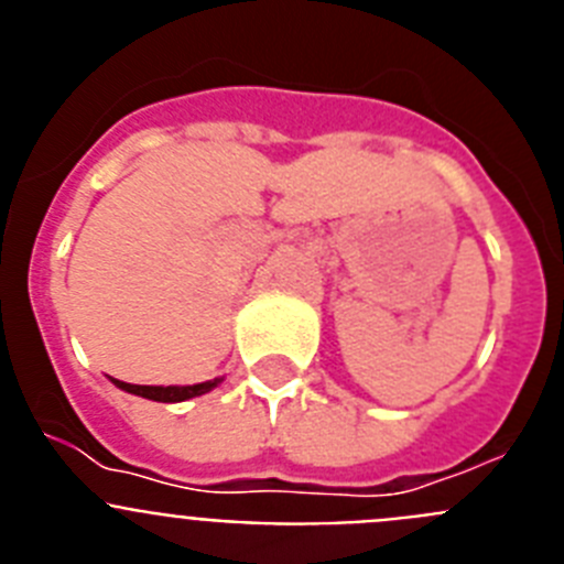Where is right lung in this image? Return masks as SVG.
<instances>
[{
    "label": "right lung",
    "instance_id": "add662e5",
    "mask_svg": "<svg viewBox=\"0 0 564 564\" xmlns=\"http://www.w3.org/2000/svg\"><path fill=\"white\" fill-rule=\"evenodd\" d=\"M223 378H214V381L206 383H192V387H141V383H127L112 378L115 387H121V390L132 392V395L149 398V401H161V403H177V401H188V398L206 395L208 390H214Z\"/></svg>",
    "mask_w": 564,
    "mask_h": 564
}]
</instances>
